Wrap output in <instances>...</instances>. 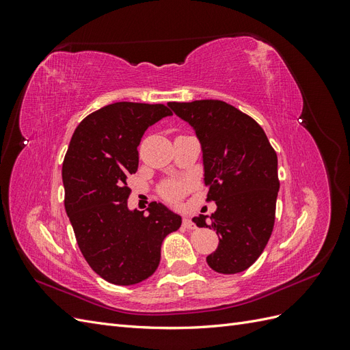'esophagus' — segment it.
I'll list each match as a JSON object with an SVG mask.
<instances>
[{
  "instance_id": "obj_1",
  "label": "esophagus",
  "mask_w": 350,
  "mask_h": 350,
  "mask_svg": "<svg viewBox=\"0 0 350 350\" xmlns=\"http://www.w3.org/2000/svg\"><path fill=\"white\" fill-rule=\"evenodd\" d=\"M183 225H184V228H187V229H196V225H194V221L191 220V217H184V220H183Z\"/></svg>"
}]
</instances>
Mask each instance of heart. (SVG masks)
<instances>
[{"mask_svg":"<svg viewBox=\"0 0 350 350\" xmlns=\"http://www.w3.org/2000/svg\"><path fill=\"white\" fill-rule=\"evenodd\" d=\"M187 184L184 181H172L162 188V196L167 200L175 201L185 191Z\"/></svg>","mask_w":350,"mask_h":350,"instance_id":"obj_1","label":"heart"}]
</instances>
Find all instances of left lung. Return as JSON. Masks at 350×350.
Returning <instances> with one entry per match:
<instances>
[{"label": "left lung", "instance_id": "left-lung-1", "mask_svg": "<svg viewBox=\"0 0 350 350\" xmlns=\"http://www.w3.org/2000/svg\"><path fill=\"white\" fill-rule=\"evenodd\" d=\"M171 109L196 130L201 143L207 201L217 210L193 221L219 237L207 264L217 273L251 267L266 248L276 216L278 154L250 115L224 100L171 102Z\"/></svg>", "mask_w": 350, "mask_h": 350}]
</instances>
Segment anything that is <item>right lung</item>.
I'll use <instances>...</instances> for the list:
<instances>
[{
  "label": "right lung",
  "mask_w": 350,
  "mask_h": 350,
  "mask_svg": "<svg viewBox=\"0 0 350 350\" xmlns=\"http://www.w3.org/2000/svg\"><path fill=\"white\" fill-rule=\"evenodd\" d=\"M172 115L162 103L116 102L88 115L74 131L62 163L64 206L79 248L94 273L130 286L150 278L166 235L181 216L162 203L129 210L126 178L139 167V147L150 125Z\"/></svg>",
  "instance_id": "1"
}]
</instances>
